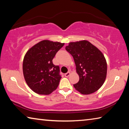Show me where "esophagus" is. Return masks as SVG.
I'll use <instances>...</instances> for the list:
<instances>
[{
    "instance_id": "esophagus-1",
    "label": "esophagus",
    "mask_w": 129,
    "mask_h": 129,
    "mask_svg": "<svg viewBox=\"0 0 129 129\" xmlns=\"http://www.w3.org/2000/svg\"><path fill=\"white\" fill-rule=\"evenodd\" d=\"M70 74H71V73H70V72L69 71V72H68L67 73H65V77H68V76L70 75Z\"/></svg>"
}]
</instances>
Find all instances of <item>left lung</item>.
I'll return each instance as SVG.
<instances>
[{
  "label": "left lung",
  "mask_w": 129,
  "mask_h": 129,
  "mask_svg": "<svg viewBox=\"0 0 129 129\" xmlns=\"http://www.w3.org/2000/svg\"><path fill=\"white\" fill-rule=\"evenodd\" d=\"M73 56L80 80L73 85L82 94H90L101 88L105 81L107 63L102 52L87 40L71 42L65 47Z\"/></svg>",
  "instance_id": "8db88e82"
}]
</instances>
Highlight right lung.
Instances as JSON below:
<instances>
[{"label":"right lung","instance_id":"1","mask_svg":"<svg viewBox=\"0 0 129 129\" xmlns=\"http://www.w3.org/2000/svg\"><path fill=\"white\" fill-rule=\"evenodd\" d=\"M64 43L44 40L30 48L23 63L24 77L28 86L39 94L48 95L55 90L61 76L60 68L52 60Z\"/></svg>","mask_w":129,"mask_h":129}]
</instances>
